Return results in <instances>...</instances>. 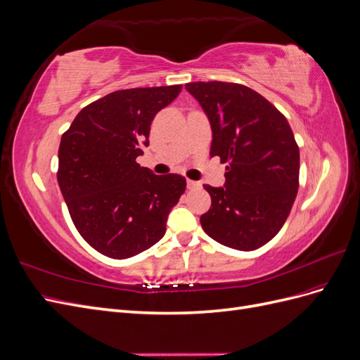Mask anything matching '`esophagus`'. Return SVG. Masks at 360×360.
<instances>
[{
	"instance_id": "esophagus-1",
	"label": "esophagus",
	"mask_w": 360,
	"mask_h": 360,
	"mask_svg": "<svg viewBox=\"0 0 360 360\" xmlns=\"http://www.w3.org/2000/svg\"><path fill=\"white\" fill-rule=\"evenodd\" d=\"M188 188L189 189H197V188H200V183L195 181V180H188Z\"/></svg>"
}]
</instances>
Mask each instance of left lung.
I'll use <instances>...</instances> for the list:
<instances>
[{"mask_svg":"<svg viewBox=\"0 0 360 360\" xmlns=\"http://www.w3.org/2000/svg\"><path fill=\"white\" fill-rule=\"evenodd\" d=\"M186 90L210 122V156L228 162L222 188L204 184L212 205L200 217L202 230L224 246L258 249L279 233L296 200L300 155L292 130L246 85L189 82Z\"/></svg>","mask_w":360,"mask_h":360,"instance_id":"left-lung-1","label":"left lung"}]
</instances>
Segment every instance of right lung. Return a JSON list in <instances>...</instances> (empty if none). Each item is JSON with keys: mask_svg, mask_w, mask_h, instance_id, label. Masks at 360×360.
I'll list each match as a JSON object with an SVG mask.
<instances>
[{"mask_svg": "<svg viewBox=\"0 0 360 360\" xmlns=\"http://www.w3.org/2000/svg\"><path fill=\"white\" fill-rule=\"evenodd\" d=\"M180 91L168 85L110 93L82 108L63 134L57 180L76 230L97 252L130 258L165 234L186 179L156 176L136 158L155 115Z\"/></svg>", "mask_w": 360, "mask_h": 360, "instance_id": "right-lung-1", "label": "right lung"}]
</instances>
